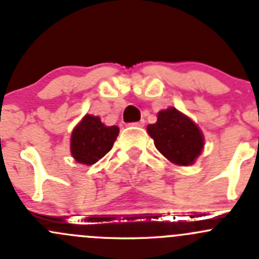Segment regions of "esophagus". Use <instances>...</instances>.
<instances>
[{
    "instance_id": "34e87169",
    "label": "esophagus",
    "mask_w": 259,
    "mask_h": 259,
    "mask_svg": "<svg viewBox=\"0 0 259 259\" xmlns=\"http://www.w3.org/2000/svg\"><path fill=\"white\" fill-rule=\"evenodd\" d=\"M132 125H134V126H139V127H142V126H144V125H145V120H140V121L133 122Z\"/></svg>"
}]
</instances>
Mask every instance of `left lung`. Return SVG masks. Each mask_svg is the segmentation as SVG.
<instances>
[{
	"label": "left lung",
	"instance_id": "8db88e82",
	"mask_svg": "<svg viewBox=\"0 0 259 259\" xmlns=\"http://www.w3.org/2000/svg\"><path fill=\"white\" fill-rule=\"evenodd\" d=\"M148 134L156 149L177 165H192L204 146L198 125L176 108L159 111L155 124L148 125Z\"/></svg>",
	"mask_w": 259,
	"mask_h": 259
}]
</instances>
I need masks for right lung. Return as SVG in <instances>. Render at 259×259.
<instances>
[{"label": "right lung", "instance_id": "obj_1", "mask_svg": "<svg viewBox=\"0 0 259 259\" xmlns=\"http://www.w3.org/2000/svg\"><path fill=\"white\" fill-rule=\"evenodd\" d=\"M117 135V126H106L99 116L85 115L72 130L70 142L72 156L77 163L93 165L111 150Z\"/></svg>", "mask_w": 259, "mask_h": 259}]
</instances>
